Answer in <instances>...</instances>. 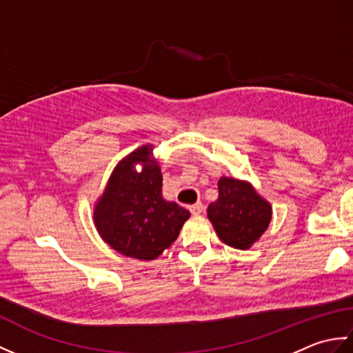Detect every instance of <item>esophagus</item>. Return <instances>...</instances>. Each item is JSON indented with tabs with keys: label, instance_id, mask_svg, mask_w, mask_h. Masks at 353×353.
<instances>
[{
	"label": "esophagus",
	"instance_id": "34e87169",
	"mask_svg": "<svg viewBox=\"0 0 353 353\" xmlns=\"http://www.w3.org/2000/svg\"><path fill=\"white\" fill-rule=\"evenodd\" d=\"M190 211H191L192 215H199V214H201V212L205 211V206L201 205V203H194V205L190 206Z\"/></svg>",
	"mask_w": 353,
	"mask_h": 353
}]
</instances>
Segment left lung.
<instances>
[{
  "mask_svg": "<svg viewBox=\"0 0 353 353\" xmlns=\"http://www.w3.org/2000/svg\"><path fill=\"white\" fill-rule=\"evenodd\" d=\"M208 216L223 243L245 250L267 230L272 206L250 183L221 177L219 199L208 206Z\"/></svg>",
  "mask_w": 353,
  "mask_h": 353,
  "instance_id": "obj_1",
  "label": "left lung"
}]
</instances>
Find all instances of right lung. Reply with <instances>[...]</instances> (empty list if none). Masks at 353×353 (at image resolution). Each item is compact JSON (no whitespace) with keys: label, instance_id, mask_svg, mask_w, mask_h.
<instances>
[{"label":"right lung","instance_id":"1","mask_svg":"<svg viewBox=\"0 0 353 353\" xmlns=\"http://www.w3.org/2000/svg\"><path fill=\"white\" fill-rule=\"evenodd\" d=\"M143 163V171L134 168ZM190 211L162 197L161 168L152 145L134 150L119 162L94 211L101 238L112 249L142 261L156 259L176 241Z\"/></svg>","mask_w":353,"mask_h":353}]
</instances>
